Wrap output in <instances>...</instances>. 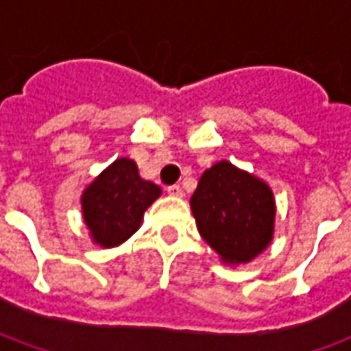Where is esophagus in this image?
Masks as SVG:
<instances>
[{"mask_svg":"<svg viewBox=\"0 0 351 351\" xmlns=\"http://www.w3.org/2000/svg\"><path fill=\"white\" fill-rule=\"evenodd\" d=\"M167 193L169 195H173V197H180V195H182V188H180L178 184H175V186H169Z\"/></svg>","mask_w":351,"mask_h":351,"instance_id":"obj_1","label":"esophagus"}]
</instances>
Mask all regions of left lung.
Listing matches in <instances>:
<instances>
[{
	"label": "left lung",
	"instance_id": "1",
	"mask_svg": "<svg viewBox=\"0 0 351 351\" xmlns=\"http://www.w3.org/2000/svg\"><path fill=\"white\" fill-rule=\"evenodd\" d=\"M190 205L199 233L221 263H250L272 243L276 201L271 186L231 161L206 169Z\"/></svg>",
	"mask_w": 351,
	"mask_h": 351
}]
</instances>
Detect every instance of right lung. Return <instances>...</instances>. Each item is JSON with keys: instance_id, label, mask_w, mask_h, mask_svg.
Returning a JSON list of instances; mask_svg holds the SVG:
<instances>
[{"instance_id": "1", "label": "right lung", "mask_w": 351, "mask_h": 351, "mask_svg": "<svg viewBox=\"0 0 351 351\" xmlns=\"http://www.w3.org/2000/svg\"><path fill=\"white\" fill-rule=\"evenodd\" d=\"M161 188L138 175L137 163L118 158L88 184L82 195V218L93 244L114 248L125 243L143 223L148 206Z\"/></svg>"}]
</instances>
